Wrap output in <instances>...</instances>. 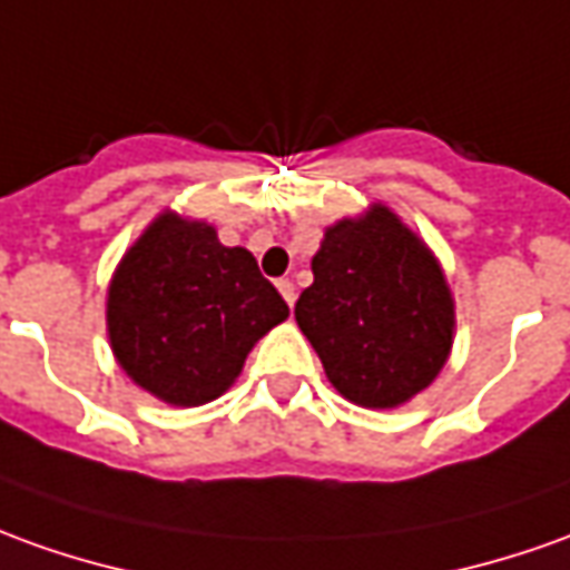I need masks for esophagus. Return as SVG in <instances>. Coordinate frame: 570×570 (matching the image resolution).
Returning <instances> with one entry per match:
<instances>
[{
    "mask_svg": "<svg viewBox=\"0 0 570 570\" xmlns=\"http://www.w3.org/2000/svg\"><path fill=\"white\" fill-rule=\"evenodd\" d=\"M276 288H278V294L285 297V304H288V307H294V301H297V292H294L292 278H278Z\"/></svg>",
    "mask_w": 570,
    "mask_h": 570,
    "instance_id": "34e87169",
    "label": "esophagus"
}]
</instances>
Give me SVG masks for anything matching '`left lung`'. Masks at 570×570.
Here are the masks:
<instances>
[{"mask_svg":"<svg viewBox=\"0 0 570 570\" xmlns=\"http://www.w3.org/2000/svg\"><path fill=\"white\" fill-rule=\"evenodd\" d=\"M309 266L294 320L341 397L394 410L441 375L456 301L434 250L387 204L332 223Z\"/></svg>","mask_w":570,"mask_h":570,"instance_id":"8db88e82","label":"left lung"}]
</instances>
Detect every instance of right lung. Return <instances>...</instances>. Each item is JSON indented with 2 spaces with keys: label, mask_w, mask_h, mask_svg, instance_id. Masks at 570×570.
<instances>
[{
  "label": "right lung",
  "mask_w": 570,
  "mask_h": 570,
  "mask_svg": "<svg viewBox=\"0 0 570 570\" xmlns=\"http://www.w3.org/2000/svg\"><path fill=\"white\" fill-rule=\"evenodd\" d=\"M288 320L247 247H226L204 219L160 210L114 269L105 325L117 366L170 406L226 394L247 353Z\"/></svg>",
  "instance_id": "obj_1"
}]
</instances>
